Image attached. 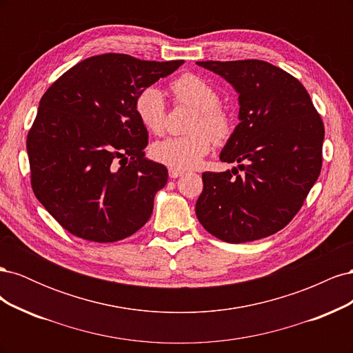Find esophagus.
Returning a JSON list of instances; mask_svg holds the SVG:
<instances>
[{"instance_id":"obj_1","label":"esophagus","mask_w":353,"mask_h":353,"mask_svg":"<svg viewBox=\"0 0 353 353\" xmlns=\"http://www.w3.org/2000/svg\"><path fill=\"white\" fill-rule=\"evenodd\" d=\"M184 174V170L181 169H174V168H169V176L170 178H178Z\"/></svg>"}]
</instances>
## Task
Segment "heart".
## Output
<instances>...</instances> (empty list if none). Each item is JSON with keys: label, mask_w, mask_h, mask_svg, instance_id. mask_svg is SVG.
<instances>
[{"label": "heart", "mask_w": 353, "mask_h": 353, "mask_svg": "<svg viewBox=\"0 0 353 353\" xmlns=\"http://www.w3.org/2000/svg\"><path fill=\"white\" fill-rule=\"evenodd\" d=\"M170 91L178 103L188 104L197 110L190 125L191 134L168 137L153 144L152 156L156 162L174 169L196 168L212 148V140L223 144L234 132L231 114L222 109L221 97L212 85L197 74L185 73L170 82ZM138 121L148 132L159 134L163 130L166 103L163 92L154 85L138 91L134 99Z\"/></svg>", "instance_id": "1"}]
</instances>
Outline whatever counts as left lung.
I'll use <instances>...</instances> for the list:
<instances>
[{"label": "left lung", "mask_w": 353, "mask_h": 353, "mask_svg": "<svg viewBox=\"0 0 353 353\" xmlns=\"http://www.w3.org/2000/svg\"><path fill=\"white\" fill-rule=\"evenodd\" d=\"M197 65L236 88L240 123L221 152L222 162L239 168L201 174L196 215L206 231L227 243L272 236L301 210L321 172V116L303 85L268 61Z\"/></svg>", "instance_id": "1"}]
</instances>
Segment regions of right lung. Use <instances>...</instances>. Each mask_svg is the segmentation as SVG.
Here are the masks:
<instances>
[{"label":"right lung","instance_id":"right-lung-1","mask_svg":"<svg viewBox=\"0 0 353 353\" xmlns=\"http://www.w3.org/2000/svg\"><path fill=\"white\" fill-rule=\"evenodd\" d=\"M183 63L108 52L79 61L42 95L26 140L30 185L73 236L113 243L150 219L168 169L144 157L148 132L134 99Z\"/></svg>","mask_w":353,"mask_h":353}]
</instances>
